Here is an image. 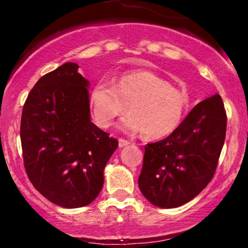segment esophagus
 Returning a JSON list of instances; mask_svg holds the SVG:
<instances>
[{
    "label": "esophagus",
    "mask_w": 248,
    "mask_h": 248,
    "mask_svg": "<svg viewBox=\"0 0 248 248\" xmlns=\"http://www.w3.org/2000/svg\"><path fill=\"white\" fill-rule=\"evenodd\" d=\"M129 143H130V142L127 141V140H124V139H119V147H120V148L126 147Z\"/></svg>",
    "instance_id": "1"
}]
</instances>
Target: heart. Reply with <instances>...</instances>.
<instances>
[{
    "label": "heart",
    "instance_id": "heart-1",
    "mask_svg": "<svg viewBox=\"0 0 248 248\" xmlns=\"http://www.w3.org/2000/svg\"><path fill=\"white\" fill-rule=\"evenodd\" d=\"M90 106L95 124L107 128L115 118L129 110L120 128L142 132L146 140H160L171 135L184 120L189 95L171 86L163 77L150 71H128L115 85L100 81L90 93Z\"/></svg>",
    "mask_w": 248,
    "mask_h": 248
}]
</instances>
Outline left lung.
<instances>
[{"label":"left lung","instance_id":"8db88e82","mask_svg":"<svg viewBox=\"0 0 248 248\" xmlns=\"http://www.w3.org/2000/svg\"><path fill=\"white\" fill-rule=\"evenodd\" d=\"M226 122L223 100L215 94L196 105L171 135L148 143L139 177L142 195L164 209L199 195L217 169Z\"/></svg>","mask_w":248,"mask_h":248}]
</instances>
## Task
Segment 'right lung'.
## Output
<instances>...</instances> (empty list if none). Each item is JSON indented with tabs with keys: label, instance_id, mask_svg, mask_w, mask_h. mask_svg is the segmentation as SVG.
Wrapping results in <instances>:
<instances>
[{
	"label": "right lung",
	"instance_id": "right-lung-1",
	"mask_svg": "<svg viewBox=\"0 0 248 248\" xmlns=\"http://www.w3.org/2000/svg\"><path fill=\"white\" fill-rule=\"evenodd\" d=\"M78 64L43 76L28 95L21 119L25 171L45 198L67 209L86 206L104 186V170L118 140L91 121L90 81Z\"/></svg>",
	"mask_w": 248,
	"mask_h": 248
}]
</instances>
